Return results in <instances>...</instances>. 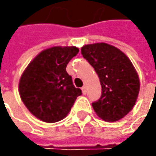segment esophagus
Listing matches in <instances>:
<instances>
[{"instance_id":"1","label":"esophagus","mask_w":156,"mask_h":156,"mask_svg":"<svg viewBox=\"0 0 156 156\" xmlns=\"http://www.w3.org/2000/svg\"><path fill=\"white\" fill-rule=\"evenodd\" d=\"M81 90H82V93L84 94H86V93H87V87L83 86V87H81Z\"/></svg>"}]
</instances>
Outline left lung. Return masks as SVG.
I'll use <instances>...</instances> for the list:
<instances>
[{
	"instance_id": "8db88e82",
	"label": "left lung",
	"mask_w": 156,
	"mask_h": 156,
	"mask_svg": "<svg viewBox=\"0 0 156 156\" xmlns=\"http://www.w3.org/2000/svg\"><path fill=\"white\" fill-rule=\"evenodd\" d=\"M81 55L98 75L101 86L100 99L92 103L96 115L107 122H116L135 106L140 80L128 56L107 43L83 46Z\"/></svg>"
}]
</instances>
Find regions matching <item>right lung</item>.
Instances as JSON below:
<instances>
[{"label": "right lung", "mask_w": 156, "mask_h": 156, "mask_svg": "<svg viewBox=\"0 0 156 156\" xmlns=\"http://www.w3.org/2000/svg\"><path fill=\"white\" fill-rule=\"evenodd\" d=\"M79 52L76 47H53L28 64L19 82L21 101L39 120L53 123L64 119L82 92L73 84L66 68Z\"/></svg>", "instance_id": "right-lung-1"}]
</instances>
